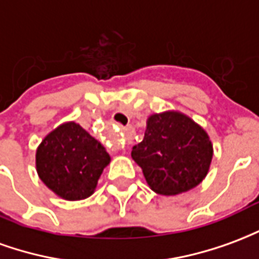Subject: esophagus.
Segmentation results:
<instances>
[{
    "instance_id": "esophagus-1",
    "label": "esophagus",
    "mask_w": 259,
    "mask_h": 259,
    "mask_svg": "<svg viewBox=\"0 0 259 259\" xmlns=\"http://www.w3.org/2000/svg\"><path fill=\"white\" fill-rule=\"evenodd\" d=\"M132 136H133V132H132V130H126V132H124V137H126V140L129 141L130 139H132Z\"/></svg>"
}]
</instances>
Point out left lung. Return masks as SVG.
I'll use <instances>...</instances> for the list:
<instances>
[{
	"mask_svg": "<svg viewBox=\"0 0 259 259\" xmlns=\"http://www.w3.org/2000/svg\"><path fill=\"white\" fill-rule=\"evenodd\" d=\"M212 143L200 124L183 113H154L144 139L132 150L147 183L158 194L176 195L198 186L212 161Z\"/></svg>",
	"mask_w": 259,
	"mask_h": 259,
	"instance_id": "left-lung-1",
	"label": "left lung"
}]
</instances>
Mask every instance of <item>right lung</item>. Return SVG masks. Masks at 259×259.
I'll use <instances>...</instances> for the list:
<instances>
[{"label": "right lung", "instance_id": "obj_1", "mask_svg": "<svg viewBox=\"0 0 259 259\" xmlns=\"http://www.w3.org/2000/svg\"><path fill=\"white\" fill-rule=\"evenodd\" d=\"M109 161L105 147L74 122L61 124L46 136L36 152L42 183L69 201L90 197Z\"/></svg>", "mask_w": 259, "mask_h": 259}]
</instances>
